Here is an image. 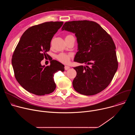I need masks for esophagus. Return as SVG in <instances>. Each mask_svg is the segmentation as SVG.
<instances>
[{
  "label": "esophagus",
  "mask_w": 135,
  "mask_h": 135,
  "mask_svg": "<svg viewBox=\"0 0 135 135\" xmlns=\"http://www.w3.org/2000/svg\"><path fill=\"white\" fill-rule=\"evenodd\" d=\"M69 68H70V67H69V66H65V69L66 70L69 69Z\"/></svg>",
  "instance_id": "obj_1"
}]
</instances>
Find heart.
I'll return each mask as SVG.
<instances>
[{"label": "heart", "mask_w": 135, "mask_h": 135, "mask_svg": "<svg viewBox=\"0 0 135 135\" xmlns=\"http://www.w3.org/2000/svg\"><path fill=\"white\" fill-rule=\"evenodd\" d=\"M71 36V35H68L67 36ZM71 56V54H68L61 53L57 55V59L61 62L66 64L69 61Z\"/></svg>", "instance_id": "b5f03b06"}]
</instances>
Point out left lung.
<instances>
[{"label": "left lung", "instance_id": "left-lung-1", "mask_svg": "<svg viewBox=\"0 0 135 135\" xmlns=\"http://www.w3.org/2000/svg\"><path fill=\"white\" fill-rule=\"evenodd\" d=\"M61 30L75 33L78 51L74 61L86 65L74 67L77 73L74 89L85 95L100 92L109 84L118 68L112 37L99 24L87 20L66 22Z\"/></svg>", "mask_w": 135, "mask_h": 135}]
</instances>
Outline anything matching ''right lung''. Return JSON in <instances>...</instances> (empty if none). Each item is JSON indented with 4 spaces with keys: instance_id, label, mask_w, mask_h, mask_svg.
<instances>
[{
    "instance_id": "obj_1",
    "label": "right lung",
    "mask_w": 135,
    "mask_h": 135,
    "mask_svg": "<svg viewBox=\"0 0 135 135\" xmlns=\"http://www.w3.org/2000/svg\"><path fill=\"white\" fill-rule=\"evenodd\" d=\"M63 22H47L28 28L21 37L12 56V64L15 79L30 93L43 95L53 92L56 88L54 75L65 66L56 60L50 65H41L48 55L51 41Z\"/></svg>"
}]
</instances>
